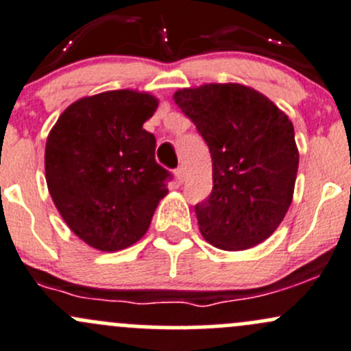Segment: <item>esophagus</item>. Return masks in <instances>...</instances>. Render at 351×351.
Returning <instances> with one entry per match:
<instances>
[{"label":"esophagus","mask_w":351,"mask_h":351,"mask_svg":"<svg viewBox=\"0 0 351 351\" xmlns=\"http://www.w3.org/2000/svg\"><path fill=\"white\" fill-rule=\"evenodd\" d=\"M176 179H177V182L179 184H182L184 182V179H186V169L182 167V165H180V167H177L176 169Z\"/></svg>","instance_id":"esophagus-1"}]
</instances>
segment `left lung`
Masks as SVG:
<instances>
[{
	"label": "left lung",
	"instance_id": "8db88e82",
	"mask_svg": "<svg viewBox=\"0 0 351 351\" xmlns=\"http://www.w3.org/2000/svg\"><path fill=\"white\" fill-rule=\"evenodd\" d=\"M213 160V191L194 206L201 234L223 250H247L284 219L299 167L294 126L269 97L241 84L179 89Z\"/></svg>",
	"mask_w": 351,
	"mask_h": 351
}]
</instances>
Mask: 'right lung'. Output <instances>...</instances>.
Segmentation results:
<instances>
[{
	"instance_id": "obj_1",
	"label": "right lung",
	"mask_w": 351,
	"mask_h": 351,
	"mask_svg": "<svg viewBox=\"0 0 351 351\" xmlns=\"http://www.w3.org/2000/svg\"><path fill=\"white\" fill-rule=\"evenodd\" d=\"M157 106V97L132 89L82 97L47 136L49 193L89 247L118 252L136 243L169 193L171 172L155 162V136L143 130Z\"/></svg>"
}]
</instances>
